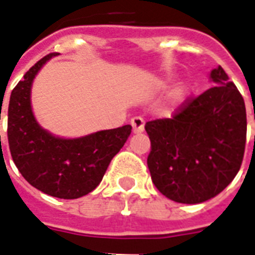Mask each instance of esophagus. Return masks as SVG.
Here are the masks:
<instances>
[{"label":"esophagus","mask_w":255,"mask_h":255,"mask_svg":"<svg viewBox=\"0 0 255 255\" xmlns=\"http://www.w3.org/2000/svg\"><path fill=\"white\" fill-rule=\"evenodd\" d=\"M131 126H132L133 133H140L144 131V122L142 117H133L131 120Z\"/></svg>","instance_id":"34e87169"}]
</instances>
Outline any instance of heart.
<instances>
[{"instance_id":"1","label":"heart","mask_w":255,"mask_h":255,"mask_svg":"<svg viewBox=\"0 0 255 255\" xmlns=\"http://www.w3.org/2000/svg\"><path fill=\"white\" fill-rule=\"evenodd\" d=\"M182 95H183V89L182 87H177V89L173 91V94H172V100L171 102H169V105L166 106L165 109H164V113H165V115H171L172 112L175 111V106H176L177 101L182 98Z\"/></svg>"}]
</instances>
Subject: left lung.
I'll list each match as a JSON object with an SVG mask.
<instances>
[{
	"instance_id": "8db88e82",
	"label": "left lung",
	"mask_w": 255,
	"mask_h": 255,
	"mask_svg": "<svg viewBox=\"0 0 255 255\" xmlns=\"http://www.w3.org/2000/svg\"><path fill=\"white\" fill-rule=\"evenodd\" d=\"M214 84L184 104L172 119L146 123L151 142L147 157L158 191L179 203L214 198L239 172L246 144V106L221 67L212 69Z\"/></svg>"
}]
</instances>
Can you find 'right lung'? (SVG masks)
Wrapping results in <instances>:
<instances>
[{
	"instance_id": "1",
	"label": "right lung",
	"mask_w": 255,
	"mask_h": 255,
	"mask_svg": "<svg viewBox=\"0 0 255 255\" xmlns=\"http://www.w3.org/2000/svg\"><path fill=\"white\" fill-rule=\"evenodd\" d=\"M56 56L57 53H52L39 60L12 91L8 109L9 149L14 165L32 187L50 197L75 199L100 184L132 127L127 124L79 138L56 136L42 127L32 112L31 89L42 67Z\"/></svg>"
}]
</instances>
